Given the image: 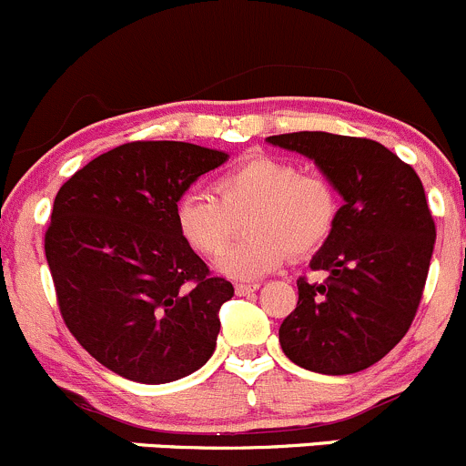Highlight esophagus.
<instances>
[{"instance_id":"obj_1","label":"esophagus","mask_w":466,"mask_h":466,"mask_svg":"<svg viewBox=\"0 0 466 466\" xmlns=\"http://www.w3.org/2000/svg\"><path fill=\"white\" fill-rule=\"evenodd\" d=\"M259 289V284H244V282H239V284H235V293L238 295H248V293H253V291H258Z\"/></svg>"}]
</instances>
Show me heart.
Masks as SVG:
<instances>
[{
  "mask_svg": "<svg viewBox=\"0 0 466 466\" xmlns=\"http://www.w3.org/2000/svg\"><path fill=\"white\" fill-rule=\"evenodd\" d=\"M215 193L187 191L175 204V224L193 251L213 258L246 218L247 239L219 258L231 278L253 279L293 258H307L331 238L339 215L338 188L327 175L302 173L289 159L258 155L215 179Z\"/></svg>",
  "mask_w": 466,
  "mask_h": 466,
  "instance_id": "b5f03b06",
  "label": "heart"
}]
</instances>
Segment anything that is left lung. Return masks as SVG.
Segmentation results:
<instances>
[{
    "instance_id": "obj_1",
    "label": "left lung",
    "mask_w": 466,
    "mask_h": 466,
    "mask_svg": "<svg viewBox=\"0 0 466 466\" xmlns=\"http://www.w3.org/2000/svg\"><path fill=\"white\" fill-rule=\"evenodd\" d=\"M267 142L313 159L344 199L311 259L329 278L298 279V307L279 327L282 351L315 373L369 369L407 335L427 282L435 224L422 182L367 137L299 131Z\"/></svg>"
}]
</instances>
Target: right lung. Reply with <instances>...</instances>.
Instances as JSON below:
<instances>
[{
    "instance_id": "right-lung-1",
    "label": "right lung",
    "mask_w": 466,
    "mask_h": 466,
    "mask_svg": "<svg viewBox=\"0 0 466 466\" xmlns=\"http://www.w3.org/2000/svg\"><path fill=\"white\" fill-rule=\"evenodd\" d=\"M227 159L188 142H131L57 191L44 248L59 311L113 373L164 384L213 355L233 284L213 278L179 235L175 204Z\"/></svg>"
}]
</instances>
